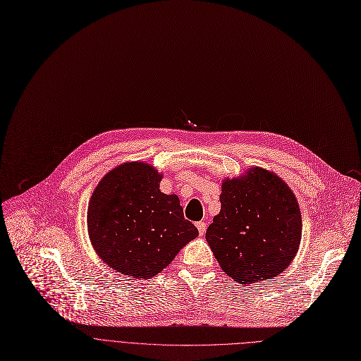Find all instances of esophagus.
Listing matches in <instances>:
<instances>
[{
    "instance_id": "34e87169",
    "label": "esophagus",
    "mask_w": 361,
    "mask_h": 361,
    "mask_svg": "<svg viewBox=\"0 0 361 361\" xmlns=\"http://www.w3.org/2000/svg\"><path fill=\"white\" fill-rule=\"evenodd\" d=\"M195 225H197V228H198L200 235H204V233H205V229H207V224H205L204 221H200V222H197Z\"/></svg>"
}]
</instances>
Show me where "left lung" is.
I'll return each mask as SVG.
<instances>
[{"label":"left lung","instance_id":"1","mask_svg":"<svg viewBox=\"0 0 361 361\" xmlns=\"http://www.w3.org/2000/svg\"><path fill=\"white\" fill-rule=\"evenodd\" d=\"M221 211L205 232L221 269L238 283L274 279L289 268L302 239V215L290 187L274 171L251 167L224 178Z\"/></svg>","mask_w":361,"mask_h":361}]
</instances>
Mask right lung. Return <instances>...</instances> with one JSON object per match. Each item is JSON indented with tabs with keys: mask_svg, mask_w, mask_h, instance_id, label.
Masks as SVG:
<instances>
[{
	"mask_svg": "<svg viewBox=\"0 0 361 361\" xmlns=\"http://www.w3.org/2000/svg\"><path fill=\"white\" fill-rule=\"evenodd\" d=\"M163 174L145 161L110 170L87 207V233L97 257L120 275L150 279L198 236L176 194L160 191Z\"/></svg>",
	"mask_w": 361,
	"mask_h": 361,
	"instance_id": "obj_1",
	"label": "right lung"
}]
</instances>
